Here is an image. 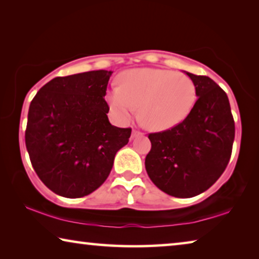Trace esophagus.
<instances>
[{
  "mask_svg": "<svg viewBox=\"0 0 259 259\" xmlns=\"http://www.w3.org/2000/svg\"><path fill=\"white\" fill-rule=\"evenodd\" d=\"M141 135H142L141 131H138V130H133V134H131V139L136 138L137 136H141Z\"/></svg>",
  "mask_w": 259,
  "mask_h": 259,
  "instance_id": "esophagus-1",
  "label": "esophagus"
}]
</instances>
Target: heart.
<instances>
[{"mask_svg": "<svg viewBox=\"0 0 259 259\" xmlns=\"http://www.w3.org/2000/svg\"><path fill=\"white\" fill-rule=\"evenodd\" d=\"M196 101V86L181 72L163 69H131L120 77V88H113L107 102L113 116L126 123L138 107L139 122L146 129L162 131L181 123Z\"/></svg>", "mask_w": 259, "mask_h": 259, "instance_id": "obj_1", "label": "heart"}]
</instances>
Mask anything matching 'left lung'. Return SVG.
<instances>
[{"label":"left lung","instance_id":"obj_1","mask_svg":"<svg viewBox=\"0 0 259 259\" xmlns=\"http://www.w3.org/2000/svg\"><path fill=\"white\" fill-rule=\"evenodd\" d=\"M196 86L195 102L184 120L150 134L145 168L151 181L166 194L189 198L207 190L227 167L235 124L226 92L207 76L187 72Z\"/></svg>","mask_w":259,"mask_h":259}]
</instances>
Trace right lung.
Wrapping results in <instances>:
<instances>
[{"mask_svg": "<svg viewBox=\"0 0 259 259\" xmlns=\"http://www.w3.org/2000/svg\"><path fill=\"white\" fill-rule=\"evenodd\" d=\"M113 71L56 77L31 101L25 144L45 186L67 198L97 190L108 178L131 129L112 125L105 100Z\"/></svg>", "mask_w": 259, "mask_h": 259, "instance_id": "obj_1", "label": "right lung"}]
</instances>
